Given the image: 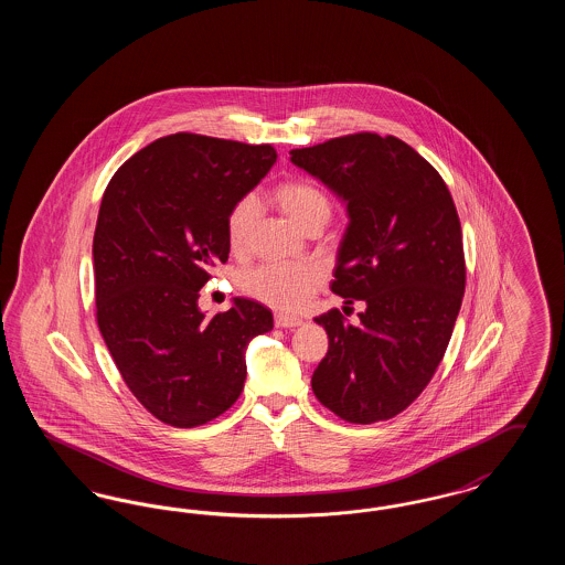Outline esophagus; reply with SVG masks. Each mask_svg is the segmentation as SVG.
<instances>
[{"label": "esophagus", "mask_w": 565, "mask_h": 565, "mask_svg": "<svg viewBox=\"0 0 565 565\" xmlns=\"http://www.w3.org/2000/svg\"><path fill=\"white\" fill-rule=\"evenodd\" d=\"M302 320L300 318H295V316H284V313H277L275 316V326L277 328H296V326H300Z\"/></svg>", "instance_id": "34e87169"}]
</instances>
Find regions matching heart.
<instances>
[{"mask_svg":"<svg viewBox=\"0 0 565 565\" xmlns=\"http://www.w3.org/2000/svg\"><path fill=\"white\" fill-rule=\"evenodd\" d=\"M273 203L281 210L298 231L309 233L326 226L332 215V203L318 184L309 180H288L270 190ZM258 220V201L254 196L239 199L226 215V239L233 252H245ZM322 273L309 265H260L243 270L239 277L245 295L275 309L292 311L302 307L320 288Z\"/></svg>","mask_w":565,"mask_h":565,"instance_id":"obj_1","label":"heart"}]
</instances>
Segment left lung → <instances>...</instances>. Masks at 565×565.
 I'll use <instances>...</instances> for the list:
<instances>
[{
    "instance_id": "8db88e82",
    "label": "left lung",
    "mask_w": 565,
    "mask_h": 565,
    "mask_svg": "<svg viewBox=\"0 0 565 565\" xmlns=\"http://www.w3.org/2000/svg\"><path fill=\"white\" fill-rule=\"evenodd\" d=\"M290 161L345 201L350 224L330 290L366 302L358 326L339 309L316 318L328 353L313 394L350 424L392 419L430 383L461 307L466 263L451 192L394 135L334 137L296 148Z\"/></svg>"
}]
</instances>
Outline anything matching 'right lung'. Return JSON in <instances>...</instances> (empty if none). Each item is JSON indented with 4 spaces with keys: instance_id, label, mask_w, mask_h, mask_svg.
Segmentation results:
<instances>
[{
    "instance_id": "add662e5",
    "label": "right lung",
    "mask_w": 565,
    "mask_h": 565,
    "mask_svg": "<svg viewBox=\"0 0 565 565\" xmlns=\"http://www.w3.org/2000/svg\"><path fill=\"white\" fill-rule=\"evenodd\" d=\"M277 161L275 148L205 135L161 137L104 192L95 239L97 323L135 398L162 424L196 428L237 403L247 343L273 328L235 298L207 318L199 290L228 260L226 215Z\"/></svg>"
}]
</instances>
